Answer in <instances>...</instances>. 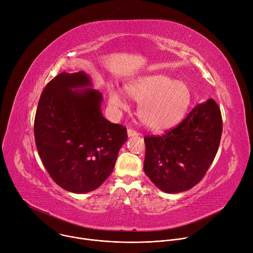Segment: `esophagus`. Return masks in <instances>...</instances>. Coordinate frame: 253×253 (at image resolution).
<instances>
[{"mask_svg": "<svg viewBox=\"0 0 253 253\" xmlns=\"http://www.w3.org/2000/svg\"><path fill=\"white\" fill-rule=\"evenodd\" d=\"M127 134H128V137H133V136H138L139 133L133 129H128L127 130Z\"/></svg>", "mask_w": 253, "mask_h": 253, "instance_id": "1", "label": "esophagus"}]
</instances>
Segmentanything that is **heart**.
I'll return each mask as SVG.
<instances>
[{"label": "heart", "mask_w": 253, "mask_h": 253, "mask_svg": "<svg viewBox=\"0 0 253 253\" xmlns=\"http://www.w3.org/2000/svg\"><path fill=\"white\" fill-rule=\"evenodd\" d=\"M126 91L140 103L141 122L153 131H164L176 126L185 116L192 100L191 90L185 82L163 74L139 77L126 86ZM108 96L116 109L126 107L119 90L109 88Z\"/></svg>", "instance_id": "obj_1"}]
</instances>
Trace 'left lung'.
I'll return each mask as SVG.
<instances>
[{"label": "left lung", "mask_w": 253, "mask_h": 253, "mask_svg": "<svg viewBox=\"0 0 253 253\" xmlns=\"http://www.w3.org/2000/svg\"><path fill=\"white\" fill-rule=\"evenodd\" d=\"M222 117L213 99L196 105L187 117L161 136H146L144 172L166 193L191 189L217 153Z\"/></svg>", "instance_id": "8db88e82"}]
</instances>
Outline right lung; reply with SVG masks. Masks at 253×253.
<instances>
[{
    "label": "right lung",
    "mask_w": 253,
    "mask_h": 253,
    "mask_svg": "<svg viewBox=\"0 0 253 253\" xmlns=\"http://www.w3.org/2000/svg\"><path fill=\"white\" fill-rule=\"evenodd\" d=\"M83 71L63 73L43 90L35 116L36 146L49 175L63 189L87 193L112 173L127 129L105 119L102 94Z\"/></svg>",
    "instance_id": "right-lung-1"
}]
</instances>
